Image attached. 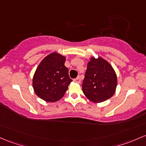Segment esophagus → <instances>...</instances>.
Segmentation results:
<instances>
[{
	"label": "esophagus",
	"instance_id": "34e87169",
	"mask_svg": "<svg viewBox=\"0 0 146 146\" xmlns=\"http://www.w3.org/2000/svg\"><path fill=\"white\" fill-rule=\"evenodd\" d=\"M73 81H74L75 82H77V83H80L81 82V79L79 78V77H78V78H76V79L73 80Z\"/></svg>",
	"mask_w": 146,
	"mask_h": 146
}]
</instances>
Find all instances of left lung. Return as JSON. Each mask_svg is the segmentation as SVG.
<instances>
[{"instance_id":"1","label":"left lung","mask_w":146,"mask_h":146,"mask_svg":"<svg viewBox=\"0 0 146 146\" xmlns=\"http://www.w3.org/2000/svg\"><path fill=\"white\" fill-rule=\"evenodd\" d=\"M117 86V77L109 62L101 57H91L82 82V91L91 101L101 102L112 97Z\"/></svg>"}]
</instances>
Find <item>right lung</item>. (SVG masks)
<instances>
[{
    "label": "right lung",
    "instance_id": "right-lung-1",
    "mask_svg": "<svg viewBox=\"0 0 146 146\" xmlns=\"http://www.w3.org/2000/svg\"><path fill=\"white\" fill-rule=\"evenodd\" d=\"M66 57L57 52L50 54L41 62L35 71L33 86L35 94L46 102L60 100L72 82L65 66Z\"/></svg>",
    "mask_w": 146,
    "mask_h": 146
}]
</instances>
